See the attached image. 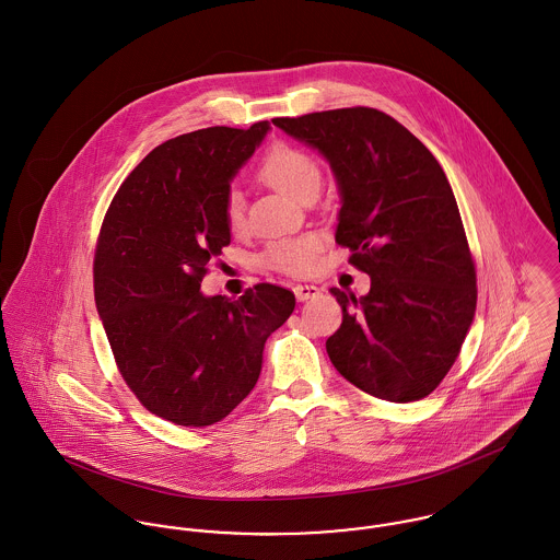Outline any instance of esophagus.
I'll use <instances>...</instances> for the list:
<instances>
[{
    "label": "esophagus",
    "instance_id": "1",
    "mask_svg": "<svg viewBox=\"0 0 560 560\" xmlns=\"http://www.w3.org/2000/svg\"><path fill=\"white\" fill-rule=\"evenodd\" d=\"M293 293H295L298 302H306V300L319 295L320 289L319 287H315V284H298V287L293 289Z\"/></svg>",
    "mask_w": 560,
    "mask_h": 560
}]
</instances>
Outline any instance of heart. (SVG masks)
<instances>
[{"label":"heart","instance_id":"b5f03b06","mask_svg":"<svg viewBox=\"0 0 560 560\" xmlns=\"http://www.w3.org/2000/svg\"><path fill=\"white\" fill-rule=\"evenodd\" d=\"M258 176L262 183H267L276 191L298 200L304 194L319 189L320 183L319 163L306 151L289 144H278L267 153V158L260 163ZM226 222L233 231H240L243 226V198L240 191L229 194ZM317 247L319 245L313 237L278 241L269 245V249L265 252V265L284 273L300 276L313 267Z\"/></svg>","mask_w":560,"mask_h":560}]
</instances>
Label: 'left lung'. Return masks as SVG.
Instances as JSON below:
<instances>
[{"label": "left lung", "instance_id": "obj_1", "mask_svg": "<svg viewBox=\"0 0 560 560\" xmlns=\"http://www.w3.org/2000/svg\"><path fill=\"white\" fill-rule=\"evenodd\" d=\"M273 125L329 163L340 196L336 243L371 276L362 298L331 289L342 308L325 342L331 364L377 399H424L457 360L477 311L475 262L442 165L373 107Z\"/></svg>", "mask_w": 560, "mask_h": 560}]
</instances>
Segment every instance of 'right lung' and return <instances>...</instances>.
Segmentation results:
<instances>
[{"label": "right lung", "mask_w": 560, "mask_h": 560, "mask_svg": "<svg viewBox=\"0 0 560 560\" xmlns=\"http://www.w3.org/2000/svg\"><path fill=\"white\" fill-rule=\"evenodd\" d=\"M269 122L198 129L153 149L125 178L94 254V302L120 375L140 402L180 427L226 418L256 386L267 338L295 295L256 284L240 300L200 291L231 243V183Z\"/></svg>", "instance_id": "obj_1"}]
</instances>
